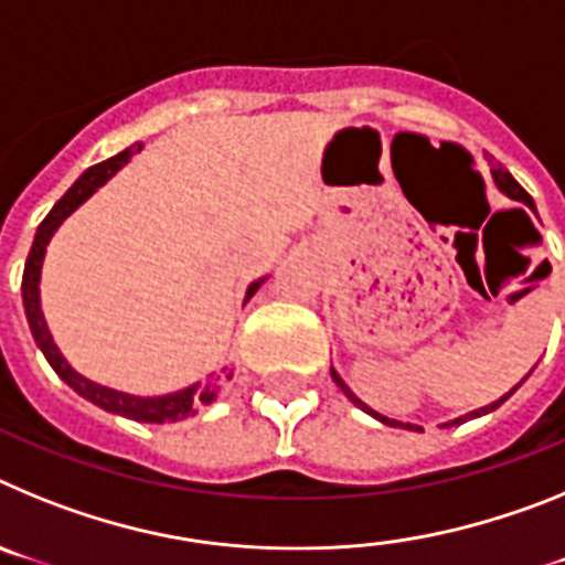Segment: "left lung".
<instances>
[{
  "mask_svg": "<svg viewBox=\"0 0 565 565\" xmlns=\"http://www.w3.org/2000/svg\"><path fill=\"white\" fill-rule=\"evenodd\" d=\"M492 181H495V186L501 189V192L507 194V198H512V201L523 203V206H529V209H532V212H535V201H532V194H529L526 189H523L521 183H518L515 178H512V174L507 172V169H503V167H492ZM535 214H537V212H535ZM331 376H333V382H337L339 387H342V393H344V396L351 398V402L356 404V407H362L364 413H371L373 418H379V422H382V424H387V427H407V430H416V427H413V424L393 422V418H387V416H379L376 411H371V407H367V404H364L362 398H356V396H353V391H351V387H348V384H344L342 379H339V373L333 371V367H331ZM515 391H518V384H515V387H512V391L507 393V396H501V398H498V402L487 404V407H481V411H472V413H467V416L456 418V422H447V424H441V427H452V424H463V422H467V418H478V416H483V413H492V411H495V407H501V404L507 402V398L512 396V393H515Z\"/></svg>",
  "mask_w": 565,
  "mask_h": 565,
  "instance_id": "1",
  "label": "left lung"
}]
</instances>
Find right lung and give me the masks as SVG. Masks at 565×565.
I'll list each match as a JSON object with an SVG mask.
<instances>
[{
    "label": "right lung",
    "instance_id": "add662e5",
    "mask_svg": "<svg viewBox=\"0 0 565 565\" xmlns=\"http://www.w3.org/2000/svg\"><path fill=\"white\" fill-rule=\"evenodd\" d=\"M132 152H135V147H129V149H124V152L113 154L109 161H102V163H96V167H89L87 172H84L82 178H78V181L67 189V194H64L62 201L50 209V214L42 221V226H39L36 237H33L28 263H24L22 302H24V313H28L30 333H33V339H36L39 351L44 353V359L50 362V367L58 373V379H64V382H67L70 387L78 393V396H84L87 402L98 404L102 411L118 413V416L135 418V422H147V424L181 422V418L194 416V413L201 411V407L212 404L214 398H221L223 387H226V382L232 379V373H212V376H209L203 384L198 382V384H192V387H183V391H178V393H167V396H152V398L129 396V393L113 391V387H104V384L89 382V379H84L82 373H76L73 367H70L67 359L58 353L56 342H53V337H50L42 306H39V277H42L44 252H47V243H50V237H53V232L62 226L64 217H70V214L76 212V209L87 201L89 194L96 192L98 186H104V183H107L109 178H113V174L129 161V154ZM259 282H263V279H257V282H252V286H248L246 302L254 297V291L259 288Z\"/></svg>",
    "mask_w": 565,
    "mask_h": 565
}]
</instances>
